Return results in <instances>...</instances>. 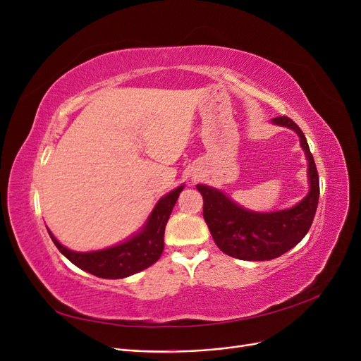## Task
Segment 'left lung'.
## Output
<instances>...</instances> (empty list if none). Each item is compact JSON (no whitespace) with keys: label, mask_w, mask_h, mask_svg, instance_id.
<instances>
[{"label":"left lung","mask_w":361,"mask_h":361,"mask_svg":"<svg viewBox=\"0 0 361 361\" xmlns=\"http://www.w3.org/2000/svg\"><path fill=\"white\" fill-rule=\"evenodd\" d=\"M271 123L297 133L307 159L309 192L295 206L272 212L250 211L233 202L226 192L199 183L203 197V218L216 247L241 260H271L297 245L307 235L319 200V176L302 130L286 116Z\"/></svg>","instance_id":"obj_1"}]
</instances>
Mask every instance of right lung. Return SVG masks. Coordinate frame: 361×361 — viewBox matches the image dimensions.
Segmentation results:
<instances>
[{
	"label": "right lung",
	"instance_id": "right-lung-1",
	"mask_svg": "<svg viewBox=\"0 0 361 361\" xmlns=\"http://www.w3.org/2000/svg\"><path fill=\"white\" fill-rule=\"evenodd\" d=\"M183 187L185 185H180L169 194L162 195L143 227L117 245L96 251H73L60 244L49 228L48 233L60 253L82 271L101 279L129 277L154 265L161 257L164 250V232H166L173 206L176 204Z\"/></svg>",
	"mask_w": 361,
	"mask_h": 361
}]
</instances>
